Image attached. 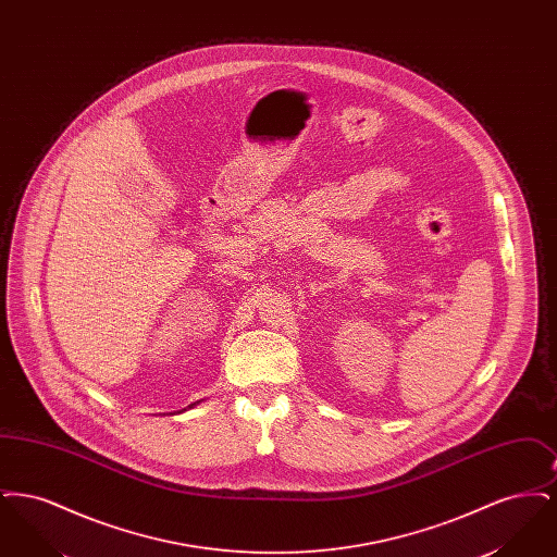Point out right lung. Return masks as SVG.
<instances>
[{
  "label": "right lung",
  "instance_id": "1",
  "mask_svg": "<svg viewBox=\"0 0 557 557\" xmlns=\"http://www.w3.org/2000/svg\"><path fill=\"white\" fill-rule=\"evenodd\" d=\"M198 403H200V400H196V403H194V405H198ZM194 405H189V407H194Z\"/></svg>",
  "mask_w": 557,
  "mask_h": 557
}]
</instances>
